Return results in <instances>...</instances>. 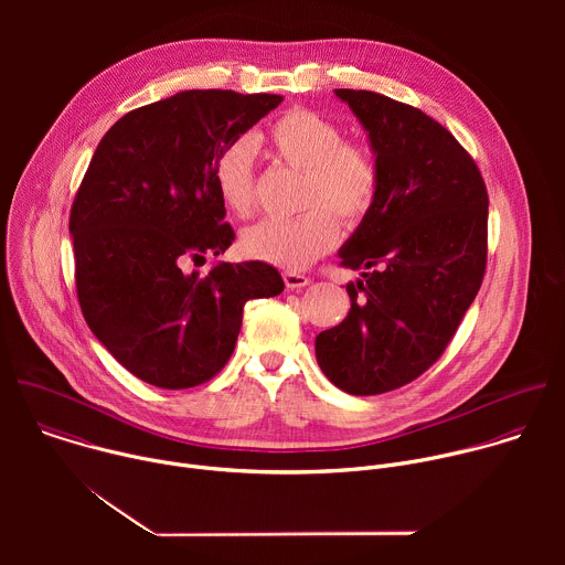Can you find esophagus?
<instances>
[{
    "mask_svg": "<svg viewBox=\"0 0 565 565\" xmlns=\"http://www.w3.org/2000/svg\"><path fill=\"white\" fill-rule=\"evenodd\" d=\"M284 281H286V288H290V290L303 288V286L310 284V279L306 275H299V273H292V270L284 273Z\"/></svg>",
    "mask_w": 565,
    "mask_h": 565,
    "instance_id": "1",
    "label": "esophagus"
}]
</instances>
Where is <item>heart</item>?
Here are the masks:
<instances>
[{
  "label": "heart",
  "instance_id": "b5f03b06",
  "mask_svg": "<svg viewBox=\"0 0 565 565\" xmlns=\"http://www.w3.org/2000/svg\"><path fill=\"white\" fill-rule=\"evenodd\" d=\"M342 136L338 120L306 107L288 109L270 122L262 142L275 160L301 172L295 203L303 210L248 227L241 236L246 257L301 270L338 244V217L347 227H358L371 214L382 181L377 156L369 142ZM214 185L234 216L255 214V147L248 138L230 142L218 153Z\"/></svg>",
  "mask_w": 565,
  "mask_h": 565
}]
</instances>
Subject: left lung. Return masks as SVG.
<instances>
[{
	"label": "left lung",
	"instance_id": "left-lung-1",
	"mask_svg": "<svg viewBox=\"0 0 565 565\" xmlns=\"http://www.w3.org/2000/svg\"><path fill=\"white\" fill-rule=\"evenodd\" d=\"M380 163L371 214L340 250L364 270L351 310L315 340L319 369L351 395L423 375L447 349L488 266V188L467 149L420 109L375 92L335 89Z\"/></svg>",
	"mask_w": 565,
	"mask_h": 565
}]
</instances>
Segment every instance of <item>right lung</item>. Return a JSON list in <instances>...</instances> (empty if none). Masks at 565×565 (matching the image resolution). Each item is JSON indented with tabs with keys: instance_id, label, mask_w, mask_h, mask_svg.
Here are the masks:
<instances>
[{
	"instance_id": "obj_1",
	"label": "right lung",
	"mask_w": 565,
	"mask_h": 565,
	"mask_svg": "<svg viewBox=\"0 0 565 565\" xmlns=\"http://www.w3.org/2000/svg\"><path fill=\"white\" fill-rule=\"evenodd\" d=\"M284 98L194 89L125 114L98 142L68 232L89 329L136 377L192 388L230 360L248 299L284 290L264 262L185 273L234 241L214 185L218 153Z\"/></svg>"
}]
</instances>
